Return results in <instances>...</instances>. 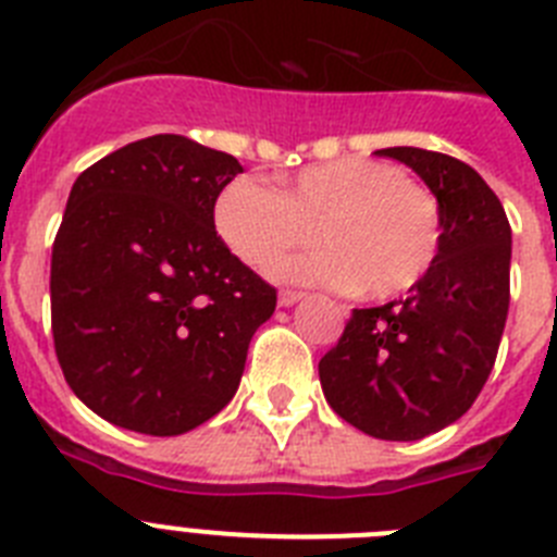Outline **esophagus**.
<instances>
[{
	"mask_svg": "<svg viewBox=\"0 0 557 557\" xmlns=\"http://www.w3.org/2000/svg\"><path fill=\"white\" fill-rule=\"evenodd\" d=\"M301 298V289H282V293H278V307H293V304H298Z\"/></svg>",
	"mask_w": 557,
	"mask_h": 557,
	"instance_id": "esophagus-1",
	"label": "esophagus"
}]
</instances>
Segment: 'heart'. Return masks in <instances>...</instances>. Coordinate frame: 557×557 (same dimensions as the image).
Segmentation results:
<instances>
[{"instance_id":"1","label":"heart","mask_w":557,"mask_h":557,"mask_svg":"<svg viewBox=\"0 0 557 557\" xmlns=\"http://www.w3.org/2000/svg\"><path fill=\"white\" fill-rule=\"evenodd\" d=\"M218 228L243 262L268 268L287 250L326 248L289 259L287 278L354 287L396 298L424 282L444 239L437 200L398 166L346 159L307 166L284 191L239 178L218 203Z\"/></svg>"}]
</instances>
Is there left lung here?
Segmentation results:
<instances>
[{"label": "left lung", "instance_id": "left-lung-1", "mask_svg": "<svg viewBox=\"0 0 557 557\" xmlns=\"http://www.w3.org/2000/svg\"><path fill=\"white\" fill-rule=\"evenodd\" d=\"M441 209V253L424 282L385 307L354 309L321 359L329 407L382 441H418L474 405L510 304V223L480 172L446 152L385 147Z\"/></svg>", "mask_w": 557, "mask_h": 557}]
</instances>
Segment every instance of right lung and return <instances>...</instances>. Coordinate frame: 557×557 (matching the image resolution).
I'll return each instance as SVG.
<instances>
[{
	"mask_svg": "<svg viewBox=\"0 0 557 557\" xmlns=\"http://www.w3.org/2000/svg\"><path fill=\"white\" fill-rule=\"evenodd\" d=\"M228 152L159 133L81 172L52 245V337L88 410L145 435L195 430L234 398L275 287L214 228Z\"/></svg>",
	"mask_w": 557,
	"mask_h": 557,
	"instance_id": "add662e5",
	"label": "right lung"
}]
</instances>
